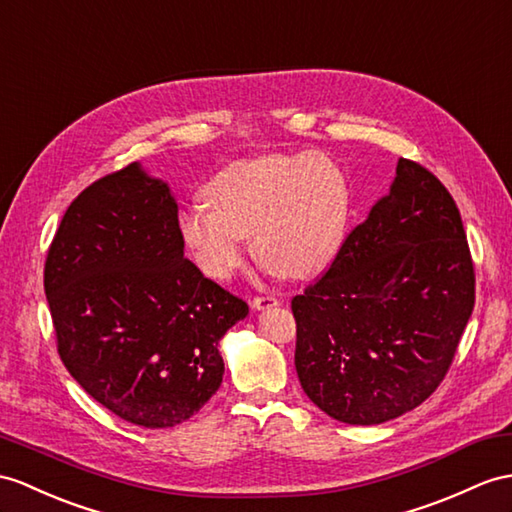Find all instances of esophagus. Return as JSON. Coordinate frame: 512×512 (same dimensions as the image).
I'll return each instance as SVG.
<instances>
[{"instance_id":"1","label":"esophagus","mask_w":512,"mask_h":512,"mask_svg":"<svg viewBox=\"0 0 512 512\" xmlns=\"http://www.w3.org/2000/svg\"><path fill=\"white\" fill-rule=\"evenodd\" d=\"M252 306L256 308V310H267V308H271V306H278V297L276 295H256L254 299H252Z\"/></svg>"}]
</instances>
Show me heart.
Wrapping results in <instances>:
<instances>
[{
	"instance_id": "1",
	"label": "heart",
	"mask_w": 512,
	"mask_h": 512,
	"mask_svg": "<svg viewBox=\"0 0 512 512\" xmlns=\"http://www.w3.org/2000/svg\"><path fill=\"white\" fill-rule=\"evenodd\" d=\"M208 206L180 217L197 267L226 282L252 236L256 260L286 278H313L339 254L350 189L326 154L265 156L223 169L204 189Z\"/></svg>"
}]
</instances>
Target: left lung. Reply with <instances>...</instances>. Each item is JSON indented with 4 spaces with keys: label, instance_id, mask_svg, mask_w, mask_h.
<instances>
[{
    "label": "left lung",
    "instance_id": "obj_1",
    "mask_svg": "<svg viewBox=\"0 0 512 512\" xmlns=\"http://www.w3.org/2000/svg\"><path fill=\"white\" fill-rule=\"evenodd\" d=\"M473 302L476 271L454 197L400 158L389 195L291 299L299 384L336 421L400 417L447 376Z\"/></svg>",
    "mask_w": 512,
    "mask_h": 512
}]
</instances>
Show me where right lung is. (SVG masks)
Returning <instances> with one entry per match:
<instances>
[{"mask_svg":"<svg viewBox=\"0 0 512 512\" xmlns=\"http://www.w3.org/2000/svg\"><path fill=\"white\" fill-rule=\"evenodd\" d=\"M62 365L95 402L173 428L217 393L219 339L249 308L184 258L169 186L132 162L73 199L47 249Z\"/></svg>","mask_w":512,"mask_h":512,"instance_id":"add662e5","label":"right lung"}]
</instances>
